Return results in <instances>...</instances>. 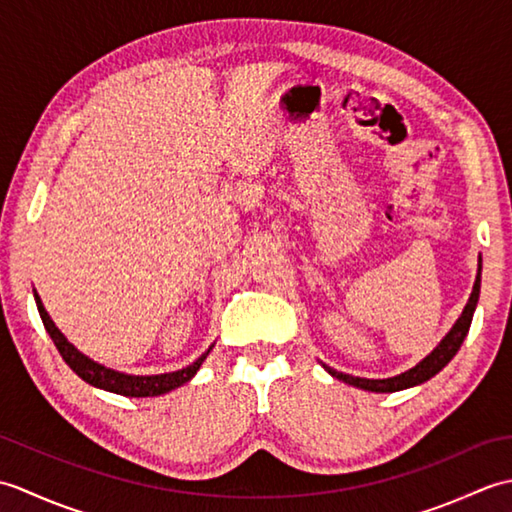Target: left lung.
Returning a JSON list of instances; mask_svg holds the SVG:
<instances>
[{
  "mask_svg": "<svg viewBox=\"0 0 512 512\" xmlns=\"http://www.w3.org/2000/svg\"><path fill=\"white\" fill-rule=\"evenodd\" d=\"M480 284H482V259H480V266H477V277H475V284H473V292L469 297V303H466L460 319L455 321L453 328L449 330V334L444 336L440 341V345L433 350L429 356H424L422 361L407 369V372H402L398 376H391V378H361V376H352V374H343V372H336V369L323 365L328 369V374H332L334 378L343 380V383L358 387V389H365V391H376V394H391V391H400V389H409V387H416L427 383L429 378L436 376L440 369H444L449 365L451 358L458 354L460 345L464 343L466 334H469L471 328V321H473V312L477 306V299H480Z\"/></svg>",
  "mask_w": 512,
  "mask_h": 512,
  "instance_id": "obj_1",
  "label": "left lung"
}]
</instances>
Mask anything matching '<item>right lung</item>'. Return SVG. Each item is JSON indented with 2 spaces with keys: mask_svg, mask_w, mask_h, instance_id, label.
<instances>
[{
  "mask_svg": "<svg viewBox=\"0 0 512 512\" xmlns=\"http://www.w3.org/2000/svg\"><path fill=\"white\" fill-rule=\"evenodd\" d=\"M35 301H37V310L41 314V321H43V328L50 334V339L57 345L59 354L63 356V361L70 365L72 372L76 376H81L85 383H90L99 389L105 391H112V394H121V396H129V398H145V396H160V394H167V391L176 389L184 383H189V380L198 374L200 365L204 363V358L209 356V352L213 350V345L206 350L198 361L191 363L189 367H182L178 372H169V374H156V376H134V374H123V372H116V369L105 367L101 363L92 361V358L85 356L83 352L76 350V347L65 339L61 334V330L54 325V321L50 319V314L46 312L41 303V297L37 295L35 290Z\"/></svg>",
  "mask_w": 512,
  "mask_h": 512,
  "instance_id": "right-lung-1",
  "label": "right lung"
}]
</instances>
